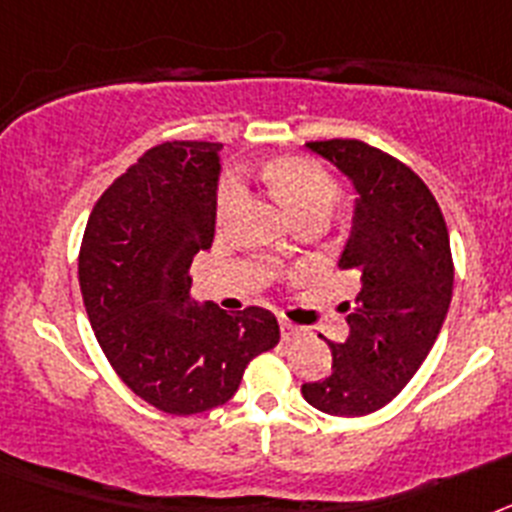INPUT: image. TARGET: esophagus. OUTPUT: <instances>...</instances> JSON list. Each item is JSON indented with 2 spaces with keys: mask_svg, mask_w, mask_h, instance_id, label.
I'll use <instances>...</instances> for the list:
<instances>
[{
  "mask_svg": "<svg viewBox=\"0 0 512 512\" xmlns=\"http://www.w3.org/2000/svg\"><path fill=\"white\" fill-rule=\"evenodd\" d=\"M279 328H282V338H284V341H292V338L302 336L300 325H295V323H292V320H287V318H279Z\"/></svg>",
  "mask_w": 512,
  "mask_h": 512,
  "instance_id": "1",
  "label": "esophagus"
}]
</instances>
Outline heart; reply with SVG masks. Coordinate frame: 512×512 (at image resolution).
Instances as JSON below:
<instances>
[{
    "mask_svg": "<svg viewBox=\"0 0 512 512\" xmlns=\"http://www.w3.org/2000/svg\"><path fill=\"white\" fill-rule=\"evenodd\" d=\"M261 176L269 184L274 197L282 202L289 215L300 220L310 212H325L338 200V184L333 176L315 164L312 158L295 156V153H284V156L269 158L261 166ZM241 200V184L235 176H225L215 197V217L225 220L233 212V207Z\"/></svg>",
    "mask_w": 512,
    "mask_h": 512,
    "instance_id": "1",
    "label": "heart"
}]
</instances>
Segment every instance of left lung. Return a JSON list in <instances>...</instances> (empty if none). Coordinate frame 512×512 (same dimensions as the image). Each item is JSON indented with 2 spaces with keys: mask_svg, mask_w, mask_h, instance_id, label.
Returning a JSON list of instances; mask_svg holds the SVG:
<instances>
[{
  "mask_svg": "<svg viewBox=\"0 0 512 512\" xmlns=\"http://www.w3.org/2000/svg\"><path fill=\"white\" fill-rule=\"evenodd\" d=\"M351 179L359 200L341 269L361 289L348 312L346 343H328V377L302 384L320 413L359 418L384 408L433 348L454 289L449 228L431 189L410 166L364 140H310Z\"/></svg>",
  "mask_w": 512,
  "mask_h": 512,
  "instance_id": "8db88e82",
  "label": "left lung"
}]
</instances>
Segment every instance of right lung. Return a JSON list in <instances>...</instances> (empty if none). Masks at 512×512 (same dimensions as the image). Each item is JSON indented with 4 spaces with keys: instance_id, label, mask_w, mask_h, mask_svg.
<instances>
[{
    "instance_id": "add662e5",
    "label": "right lung",
    "mask_w": 512,
    "mask_h": 512,
    "mask_svg": "<svg viewBox=\"0 0 512 512\" xmlns=\"http://www.w3.org/2000/svg\"><path fill=\"white\" fill-rule=\"evenodd\" d=\"M223 143L166 140L94 205L79 284L104 356L161 413L194 415L235 395L248 361L279 343L264 307L225 312L189 297L194 253L215 238Z\"/></svg>"
}]
</instances>
